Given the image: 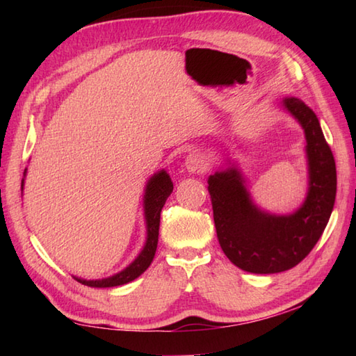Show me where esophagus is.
<instances>
[{
    "label": "esophagus",
    "instance_id": "1",
    "mask_svg": "<svg viewBox=\"0 0 356 356\" xmlns=\"http://www.w3.org/2000/svg\"><path fill=\"white\" fill-rule=\"evenodd\" d=\"M208 166L207 156L200 153V151H193L185 159V168L188 172H203Z\"/></svg>",
    "mask_w": 356,
    "mask_h": 356
}]
</instances>
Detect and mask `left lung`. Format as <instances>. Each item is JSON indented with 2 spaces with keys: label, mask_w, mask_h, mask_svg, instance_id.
Segmentation results:
<instances>
[{
  "label": "left lung",
  "mask_w": 356,
  "mask_h": 356,
  "mask_svg": "<svg viewBox=\"0 0 356 356\" xmlns=\"http://www.w3.org/2000/svg\"><path fill=\"white\" fill-rule=\"evenodd\" d=\"M282 107L305 131L307 193L291 214H272L254 203L238 165L208 177L218 243L237 268L252 274L291 269L312 251L326 228L337 195V168L320 120L298 97H284Z\"/></svg>",
  "instance_id": "obj_1"
}]
</instances>
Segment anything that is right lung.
<instances>
[{"instance_id":"right-lung-1","label":"right lung","mask_w":356,"mask_h":356,"mask_svg":"<svg viewBox=\"0 0 356 356\" xmlns=\"http://www.w3.org/2000/svg\"><path fill=\"white\" fill-rule=\"evenodd\" d=\"M24 171V177H26ZM24 190V179L21 182V191ZM172 193V182L170 174L165 170L154 172L148 179L145 186V194H143V217H145V228H147V240L143 245L139 255L118 274L101 278V280H86L81 277H74L76 282L90 286V287H113L133 282V280L142 275L148 269L154 259L157 241H159V225H161V213L165 205L166 199Z\"/></svg>"}]
</instances>
